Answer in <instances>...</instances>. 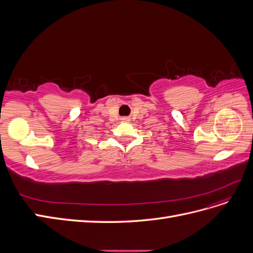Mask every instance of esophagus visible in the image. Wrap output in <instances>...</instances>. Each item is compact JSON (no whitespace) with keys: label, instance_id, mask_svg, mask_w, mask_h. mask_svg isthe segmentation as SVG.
Masks as SVG:
<instances>
[{"label":"esophagus","instance_id":"34e87169","mask_svg":"<svg viewBox=\"0 0 253 253\" xmlns=\"http://www.w3.org/2000/svg\"><path fill=\"white\" fill-rule=\"evenodd\" d=\"M126 119H127V118H124V119H122V120H125V121H126Z\"/></svg>","mask_w":253,"mask_h":253}]
</instances>
